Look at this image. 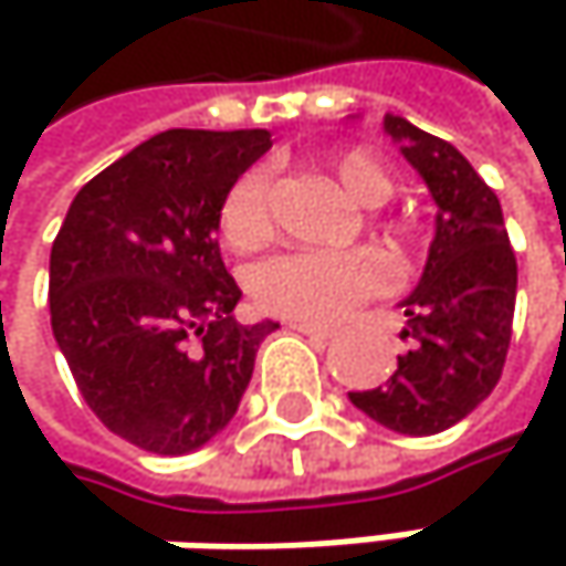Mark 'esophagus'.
<instances>
[{
    "instance_id": "34e87169",
    "label": "esophagus",
    "mask_w": 566,
    "mask_h": 566,
    "mask_svg": "<svg viewBox=\"0 0 566 566\" xmlns=\"http://www.w3.org/2000/svg\"><path fill=\"white\" fill-rule=\"evenodd\" d=\"M287 327L297 331V334H304V337H311V340H324V344L337 337L334 327H321V324H307V321H287Z\"/></svg>"
}]
</instances>
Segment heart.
<instances>
[{"mask_svg": "<svg viewBox=\"0 0 566 566\" xmlns=\"http://www.w3.org/2000/svg\"><path fill=\"white\" fill-rule=\"evenodd\" d=\"M327 167L344 192L360 206H380L394 192V172L367 150H334ZM219 232L229 249L249 255L272 242V206L265 170H245L219 202ZM387 282L384 262L370 252H291L262 262L252 279V297L262 311L327 324L344 317Z\"/></svg>", "mask_w": 566, "mask_h": 566, "instance_id": "b5f03b06", "label": "heart"}]
</instances>
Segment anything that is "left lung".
<instances>
[{
    "mask_svg": "<svg viewBox=\"0 0 566 566\" xmlns=\"http://www.w3.org/2000/svg\"><path fill=\"white\" fill-rule=\"evenodd\" d=\"M384 130L436 199V235L422 279L399 301L409 350L384 387L350 394V402L394 432L432 436L462 422L502 377L517 262L499 196L452 144L396 114Z\"/></svg>",
    "mask_w": 566,
    "mask_h": 566,
    "instance_id": "obj_1",
    "label": "left lung"
}]
</instances>
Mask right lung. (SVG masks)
<instances>
[{"label": "right lung", "instance_id": "right-lung-1", "mask_svg": "<svg viewBox=\"0 0 566 566\" xmlns=\"http://www.w3.org/2000/svg\"><path fill=\"white\" fill-rule=\"evenodd\" d=\"M269 147V130H164L81 186L57 229V347L94 416L147 452L216 439L279 327L235 321L216 239L226 189Z\"/></svg>", "mask_w": 566, "mask_h": 566}]
</instances>
